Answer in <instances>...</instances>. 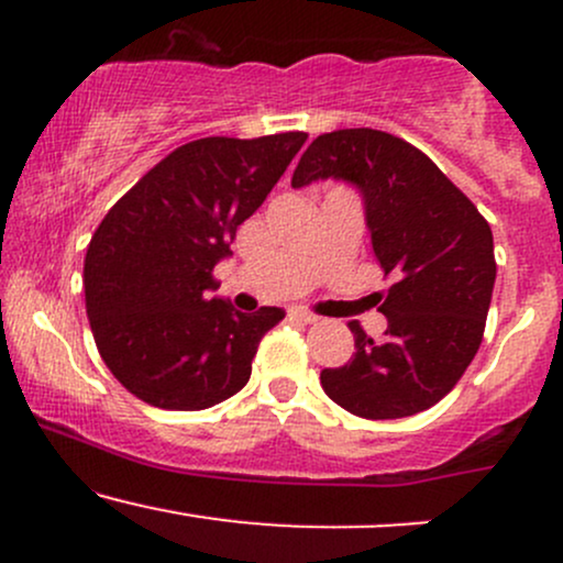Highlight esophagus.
I'll return each mask as SVG.
<instances>
[{
	"label": "esophagus",
	"instance_id": "34e87169",
	"mask_svg": "<svg viewBox=\"0 0 563 563\" xmlns=\"http://www.w3.org/2000/svg\"><path fill=\"white\" fill-rule=\"evenodd\" d=\"M290 318H294V320H299V322H303V325H312V322H318V314L307 312V309H301V307L290 309Z\"/></svg>",
	"mask_w": 563,
	"mask_h": 563
}]
</instances>
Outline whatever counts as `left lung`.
<instances>
[{
  "label": "left lung",
  "mask_w": 563,
  "mask_h": 563,
  "mask_svg": "<svg viewBox=\"0 0 563 563\" xmlns=\"http://www.w3.org/2000/svg\"><path fill=\"white\" fill-rule=\"evenodd\" d=\"M318 179L360 192L373 254L394 277L380 303L384 339H367L360 322H349L357 352L320 373L322 389L371 421L429 410L452 391L482 344L497 273L493 230L434 161L378 129L320 134L290 185Z\"/></svg>",
  "instance_id": "obj_1"
}]
</instances>
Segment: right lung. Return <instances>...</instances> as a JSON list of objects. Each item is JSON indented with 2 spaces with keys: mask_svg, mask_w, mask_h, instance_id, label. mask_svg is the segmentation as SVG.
<instances>
[{
  "mask_svg": "<svg viewBox=\"0 0 563 563\" xmlns=\"http://www.w3.org/2000/svg\"><path fill=\"white\" fill-rule=\"evenodd\" d=\"M307 134L187 142L108 211L84 260V296L108 371L164 410H206L249 384L251 360L283 309L238 312L211 296V273L232 256Z\"/></svg>",
  "mask_w": 563,
  "mask_h": 563,
  "instance_id": "add662e5",
  "label": "right lung"
}]
</instances>
